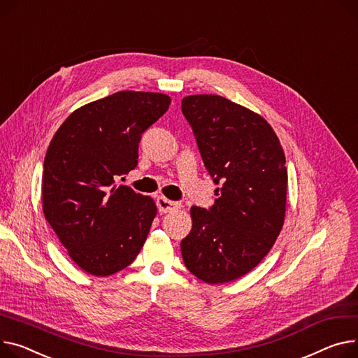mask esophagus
<instances>
[{
	"instance_id": "1",
	"label": "esophagus",
	"mask_w": 358,
	"mask_h": 358,
	"mask_svg": "<svg viewBox=\"0 0 358 358\" xmlns=\"http://www.w3.org/2000/svg\"><path fill=\"white\" fill-rule=\"evenodd\" d=\"M157 207H158L159 213H170V211H174V210L180 208V203L171 201V200L165 199V197H158L157 199Z\"/></svg>"
}]
</instances>
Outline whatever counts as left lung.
<instances>
[{"label":"left lung","mask_w":358,"mask_h":358,"mask_svg":"<svg viewBox=\"0 0 358 358\" xmlns=\"http://www.w3.org/2000/svg\"><path fill=\"white\" fill-rule=\"evenodd\" d=\"M203 162L219 184L210 208L192 207L193 227L181 241L187 269L216 285L250 272L272 249L287 210L288 171L272 127L219 94L181 102Z\"/></svg>","instance_id":"left-lung-1"}]
</instances>
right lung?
Returning a JSON list of instances; mask_svg holds the SVG:
<instances>
[{
    "instance_id": "add662e5",
    "label": "right lung",
    "mask_w": 358,
    "mask_h": 358,
    "mask_svg": "<svg viewBox=\"0 0 358 358\" xmlns=\"http://www.w3.org/2000/svg\"><path fill=\"white\" fill-rule=\"evenodd\" d=\"M170 96L122 90L90 102L62 124L43 164V213L85 272L109 276L144 246L157 206L115 178L138 164L141 135L169 110Z\"/></svg>"
}]
</instances>
